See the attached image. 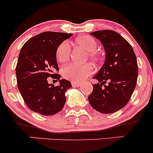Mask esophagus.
<instances>
[{
  "label": "esophagus",
  "mask_w": 153,
  "mask_h": 153,
  "mask_svg": "<svg viewBox=\"0 0 153 153\" xmlns=\"http://www.w3.org/2000/svg\"><path fill=\"white\" fill-rule=\"evenodd\" d=\"M81 85H82V83L80 82H72V85H73V86L79 87V86H80Z\"/></svg>",
  "instance_id": "obj_1"
}]
</instances>
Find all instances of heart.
<instances>
[{
  "label": "heart",
  "instance_id": "1",
  "mask_svg": "<svg viewBox=\"0 0 153 153\" xmlns=\"http://www.w3.org/2000/svg\"><path fill=\"white\" fill-rule=\"evenodd\" d=\"M75 45L87 51L88 57L94 62H98L101 59V54L96 50L98 44L96 40L88 35L79 36L75 40ZM56 59L60 63H65L70 59L71 56V47L68 42H63L60 43L56 50ZM94 68L88 63L78 65L71 64L62 68V75L67 80L79 82L85 80L88 76L93 74Z\"/></svg>",
  "mask_w": 153,
  "mask_h": 153
}]
</instances>
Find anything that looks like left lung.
<instances>
[{
  "instance_id": "8db88e82",
  "label": "left lung",
  "mask_w": 153,
  "mask_h": 153,
  "mask_svg": "<svg viewBox=\"0 0 153 153\" xmlns=\"http://www.w3.org/2000/svg\"><path fill=\"white\" fill-rule=\"evenodd\" d=\"M91 35L103 44L106 60L93 78L99 83L93 84L89 103L101 113H114L127 105L136 87L138 76L136 55L130 44L114 31H96Z\"/></svg>"
}]
</instances>
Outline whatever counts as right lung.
Returning a JSON list of instances; mask_svg holds the SVG:
<instances>
[{"label":"right lung","instance_id":"1","mask_svg":"<svg viewBox=\"0 0 153 153\" xmlns=\"http://www.w3.org/2000/svg\"><path fill=\"white\" fill-rule=\"evenodd\" d=\"M72 34L45 31L33 36L23 45L16 67L17 86L23 99L33 111L50 116L58 113L66 101L65 93L71 82L62 79L56 59V50ZM59 80L55 87L47 78Z\"/></svg>","mask_w":153,"mask_h":153}]
</instances>
